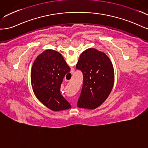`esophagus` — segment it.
<instances>
[{
  "instance_id": "1",
  "label": "esophagus",
  "mask_w": 148,
  "mask_h": 148,
  "mask_svg": "<svg viewBox=\"0 0 148 148\" xmlns=\"http://www.w3.org/2000/svg\"><path fill=\"white\" fill-rule=\"evenodd\" d=\"M65 81H68V80H66V79H65Z\"/></svg>"
}]
</instances>
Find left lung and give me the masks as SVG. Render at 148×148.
Listing matches in <instances>:
<instances>
[{"label": "left lung", "mask_w": 148, "mask_h": 148, "mask_svg": "<svg viewBox=\"0 0 148 148\" xmlns=\"http://www.w3.org/2000/svg\"><path fill=\"white\" fill-rule=\"evenodd\" d=\"M76 69L82 72L84 81L77 107L94 109L105 101L114 82L111 61L103 52L88 49L80 55Z\"/></svg>", "instance_id": "left-lung-1"}]
</instances>
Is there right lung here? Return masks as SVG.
Returning a JSON list of instances; mask_svg holds the SVG:
<instances>
[{
    "mask_svg": "<svg viewBox=\"0 0 148 148\" xmlns=\"http://www.w3.org/2000/svg\"><path fill=\"white\" fill-rule=\"evenodd\" d=\"M71 69L59 52L47 50L38 55L31 69V84L37 98L53 111L71 108L60 93L66 74Z\"/></svg>",
    "mask_w": 148,
    "mask_h": 148,
    "instance_id": "add662e5",
    "label": "right lung"
}]
</instances>
